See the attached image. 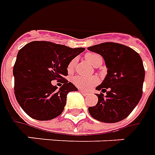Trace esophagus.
I'll list each match as a JSON object with an SVG mask.
<instances>
[{
	"label": "esophagus",
	"instance_id": "esophagus-1",
	"mask_svg": "<svg viewBox=\"0 0 155 155\" xmlns=\"http://www.w3.org/2000/svg\"><path fill=\"white\" fill-rule=\"evenodd\" d=\"M80 91L81 92L82 95H84V96H86L87 94H88V92H86V91H82V90H80Z\"/></svg>",
	"mask_w": 155,
	"mask_h": 155
}]
</instances>
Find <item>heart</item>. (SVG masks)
Returning a JSON list of instances; mask_svg holds the SVG:
<instances>
[{"label":"heart","instance_id":"1","mask_svg":"<svg viewBox=\"0 0 155 155\" xmlns=\"http://www.w3.org/2000/svg\"><path fill=\"white\" fill-rule=\"evenodd\" d=\"M85 58L88 63L94 66V67H98L103 63V58L102 57L94 52H88L85 55ZM76 64V59H73L70 61V63L68 65V71L72 72L75 67ZM72 82L74 86H76L81 89H89L90 87L93 86L96 84L98 83V79L97 77H83L81 75H76L72 79Z\"/></svg>","mask_w":155,"mask_h":155}]
</instances>
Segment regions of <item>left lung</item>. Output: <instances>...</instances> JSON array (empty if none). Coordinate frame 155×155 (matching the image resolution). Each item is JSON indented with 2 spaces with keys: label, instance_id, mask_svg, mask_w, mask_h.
<instances>
[{
  "label": "left lung",
  "instance_id": "left-lung-1",
  "mask_svg": "<svg viewBox=\"0 0 155 155\" xmlns=\"http://www.w3.org/2000/svg\"><path fill=\"white\" fill-rule=\"evenodd\" d=\"M88 50L102 56L108 69L104 81L96 88L102 91L97 94L98 102L88 111L99 121H120L131 113L143 95L145 70L142 58L130 47L114 42L101 43Z\"/></svg>",
  "mask_w": 155,
  "mask_h": 155
}]
</instances>
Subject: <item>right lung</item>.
<instances>
[{"instance_id":"1","label":"right lung","mask_w":155,"mask_h":155,"mask_svg":"<svg viewBox=\"0 0 155 155\" xmlns=\"http://www.w3.org/2000/svg\"><path fill=\"white\" fill-rule=\"evenodd\" d=\"M85 48H70L50 41H32L18 52L13 67L16 99L29 116L49 120L64 111L67 94L78 89L64 76L68 65ZM57 79L63 86L51 84Z\"/></svg>"}]
</instances>
